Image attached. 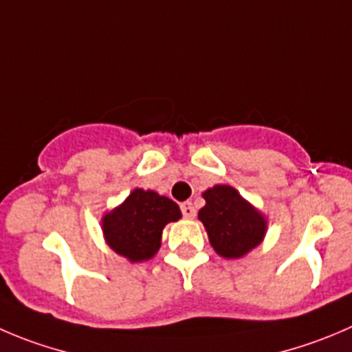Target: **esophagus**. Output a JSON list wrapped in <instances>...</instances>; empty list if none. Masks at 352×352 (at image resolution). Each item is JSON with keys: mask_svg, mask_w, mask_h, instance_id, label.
<instances>
[{"mask_svg": "<svg viewBox=\"0 0 352 352\" xmlns=\"http://www.w3.org/2000/svg\"><path fill=\"white\" fill-rule=\"evenodd\" d=\"M182 212H183V216L186 217V219H193V217H195V214H197V210H195V207H193L192 202H183L182 204Z\"/></svg>", "mask_w": 352, "mask_h": 352, "instance_id": "obj_1", "label": "esophagus"}]
</instances>
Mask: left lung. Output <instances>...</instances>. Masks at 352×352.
<instances>
[{
	"instance_id": "left-lung-1",
	"label": "left lung",
	"mask_w": 352,
	"mask_h": 352,
	"mask_svg": "<svg viewBox=\"0 0 352 352\" xmlns=\"http://www.w3.org/2000/svg\"><path fill=\"white\" fill-rule=\"evenodd\" d=\"M206 206L199 219L209 243L224 259H240L261 245L267 232V219L259 209L230 185H214L202 193Z\"/></svg>"
}]
</instances>
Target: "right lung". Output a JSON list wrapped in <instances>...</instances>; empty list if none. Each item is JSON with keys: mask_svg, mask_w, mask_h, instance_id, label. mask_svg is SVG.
I'll return each instance as SVG.
<instances>
[{"mask_svg": "<svg viewBox=\"0 0 352 352\" xmlns=\"http://www.w3.org/2000/svg\"><path fill=\"white\" fill-rule=\"evenodd\" d=\"M179 217L182 210L176 202L153 190L135 188L122 204L103 214V239L129 263H142L159 252L162 230Z\"/></svg>", "mask_w": 352, "mask_h": 352, "instance_id": "obj_1", "label": "right lung"}]
</instances>
